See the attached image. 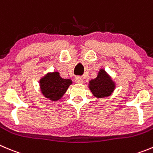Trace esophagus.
Here are the masks:
<instances>
[{
  "label": "esophagus",
  "mask_w": 153,
  "mask_h": 153,
  "mask_svg": "<svg viewBox=\"0 0 153 153\" xmlns=\"http://www.w3.org/2000/svg\"><path fill=\"white\" fill-rule=\"evenodd\" d=\"M83 78H81V77L78 76L75 78V82H76L77 84H82L83 83Z\"/></svg>",
  "instance_id": "34e87169"
}]
</instances>
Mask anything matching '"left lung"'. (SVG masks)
<instances>
[{
  "instance_id": "obj_1",
  "label": "left lung",
  "mask_w": 153,
  "mask_h": 153,
  "mask_svg": "<svg viewBox=\"0 0 153 153\" xmlns=\"http://www.w3.org/2000/svg\"><path fill=\"white\" fill-rule=\"evenodd\" d=\"M88 88L95 97L102 99L109 97L113 93L115 82L103 68H101L97 78L89 81Z\"/></svg>"
}]
</instances>
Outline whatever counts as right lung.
Here are the masks:
<instances>
[{"label": "right lung", "instance_id": "right-lung-1", "mask_svg": "<svg viewBox=\"0 0 153 153\" xmlns=\"http://www.w3.org/2000/svg\"><path fill=\"white\" fill-rule=\"evenodd\" d=\"M72 84V80L62 78L56 71L48 72L39 81L40 89L44 97L53 102L60 100Z\"/></svg>", "mask_w": 153, "mask_h": 153}]
</instances>
